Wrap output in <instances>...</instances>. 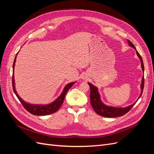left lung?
I'll list each match as a JSON object with an SVG mask.
<instances>
[{"label":"left lung","mask_w":154,"mask_h":154,"mask_svg":"<svg viewBox=\"0 0 154 154\" xmlns=\"http://www.w3.org/2000/svg\"><path fill=\"white\" fill-rule=\"evenodd\" d=\"M127 41H128V43L130 47H132L134 49L136 50V48H135V46L134 45V44L128 40H127ZM136 53H137V57L141 60V68H142L143 71L144 72V65H143L142 58L141 57V55L139 54V53L137 51H136ZM144 76H143L141 84V94H140V95H139V98L137 99V100L140 98V97L142 95L143 88H144ZM88 85H89L90 88H91L90 99H91V104L92 106V108L97 114L100 116H103V117L116 118V117H119V116H122L125 115V114H127L137 101V100L132 105H129L127 107H124V108H121V107H114V106L106 105L101 100L100 95V93L98 92V88H97L96 86L91 84V83H88Z\"/></svg>","instance_id":"obj_1"}]
</instances>
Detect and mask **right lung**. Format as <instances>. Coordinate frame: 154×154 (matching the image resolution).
<instances>
[{"mask_svg":"<svg viewBox=\"0 0 154 154\" xmlns=\"http://www.w3.org/2000/svg\"><path fill=\"white\" fill-rule=\"evenodd\" d=\"M17 54H18V53H17L15 60H14V62H13V65L12 85H13V91H14V92H15V94L17 96V97H18V99L19 100L20 103H22L23 106L24 107L25 109L28 111L29 113L33 114V115L45 116V115H49V114H51L56 112H57L60 109V107L62 106L63 102L64 101L65 96H66V93L67 92L69 88L74 84V83H75L76 82L69 83H68V84H67L66 86H65L62 92V94L60 95V96L58 97V98L49 104H48V105H34V104H30L29 103H27V102L24 101L19 96H18V94H17V92L15 90V78H14V68H15V65Z\"/></svg>","mask_w":154,"mask_h":154,"instance_id":"add662e5","label":"right lung"}]
</instances>
